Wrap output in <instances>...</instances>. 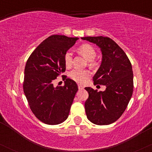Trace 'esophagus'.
<instances>
[{
    "instance_id": "esophagus-1",
    "label": "esophagus",
    "mask_w": 152,
    "mask_h": 152,
    "mask_svg": "<svg viewBox=\"0 0 152 152\" xmlns=\"http://www.w3.org/2000/svg\"><path fill=\"white\" fill-rule=\"evenodd\" d=\"M78 89L79 90H83V88H84V87L82 86V85H78Z\"/></svg>"
}]
</instances>
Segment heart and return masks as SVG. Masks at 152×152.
<instances>
[{
  "label": "heart",
  "mask_w": 152,
  "mask_h": 152,
  "mask_svg": "<svg viewBox=\"0 0 152 152\" xmlns=\"http://www.w3.org/2000/svg\"><path fill=\"white\" fill-rule=\"evenodd\" d=\"M82 55L89 61H92L96 56V52L94 48L89 44H83L78 48ZM64 62L66 66H70L73 62V53L71 50H67L64 54ZM91 73L88 70L74 69L69 73V76L75 81L83 83L90 77Z\"/></svg>",
  "instance_id": "heart-1"
}]
</instances>
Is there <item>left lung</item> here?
I'll return each mask as SVG.
<instances>
[{"label": "left lung", "instance_id": "obj_1", "mask_svg": "<svg viewBox=\"0 0 152 152\" xmlns=\"http://www.w3.org/2000/svg\"><path fill=\"white\" fill-rule=\"evenodd\" d=\"M81 39L100 48L102 61L93 77L94 84L106 86L104 91L86 87L88 98L85 102L88 119L96 125H109L120 118L132 98L133 71L125 52L111 38L87 36Z\"/></svg>", "mask_w": 152, "mask_h": 152}]
</instances>
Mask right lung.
<instances>
[{"label": "right lung", "mask_w": 152, "mask_h": 152, "mask_svg": "<svg viewBox=\"0 0 152 152\" xmlns=\"http://www.w3.org/2000/svg\"><path fill=\"white\" fill-rule=\"evenodd\" d=\"M78 39L50 36L34 50L26 62L24 94L34 114L46 124H59L69 116L77 84L66 76L64 86L54 87L52 82L65 72L64 54Z\"/></svg>", "instance_id": "add662e5"}]
</instances>
